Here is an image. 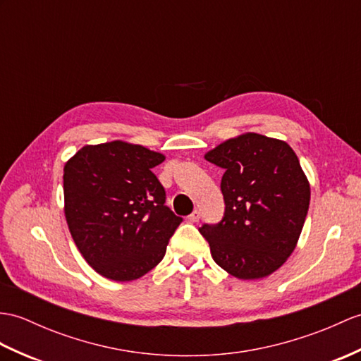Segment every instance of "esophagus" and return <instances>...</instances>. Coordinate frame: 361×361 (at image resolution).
Here are the masks:
<instances>
[{
	"mask_svg": "<svg viewBox=\"0 0 361 361\" xmlns=\"http://www.w3.org/2000/svg\"><path fill=\"white\" fill-rule=\"evenodd\" d=\"M188 219H189L190 223H198V221H200V212H198V211H194V212H192V214L188 216Z\"/></svg>",
	"mask_w": 361,
	"mask_h": 361,
	"instance_id": "obj_1",
	"label": "esophagus"
}]
</instances>
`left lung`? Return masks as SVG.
I'll list each match as a JSON object with an SVG mask.
<instances>
[{"mask_svg": "<svg viewBox=\"0 0 361 361\" xmlns=\"http://www.w3.org/2000/svg\"><path fill=\"white\" fill-rule=\"evenodd\" d=\"M224 169V216L200 233L214 262L240 280H258L294 252L307 215L311 186L286 141L247 132L204 154Z\"/></svg>", "mask_w": 361, "mask_h": 361, "instance_id": "left-lung-1", "label": "left lung"}]
</instances>
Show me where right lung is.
<instances>
[{"instance_id":"add662e5","label":"right lung","mask_w":361,"mask_h":361,"mask_svg":"<svg viewBox=\"0 0 361 361\" xmlns=\"http://www.w3.org/2000/svg\"><path fill=\"white\" fill-rule=\"evenodd\" d=\"M166 157L115 140L87 145L64 164V215L80 254L114 281H132L161 262L181 223L164 206L152 169Z\"/></svg>"}]
</instances>
